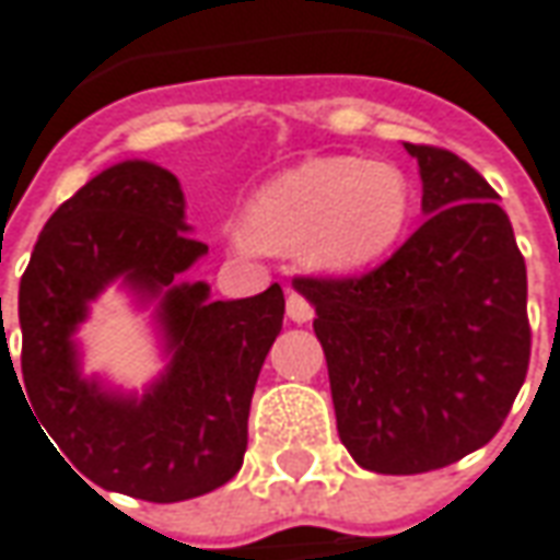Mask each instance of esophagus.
<instances>
[{
  "label": "esophagus",
  "mask_w": 560,
  "mask_h": 560,
  "mask_svg": "<svg viewBox=\"0 0 560 560\" xmlns=\"http://www.w3.org/2000/svg\"><path fill=\"white\" fill-rule=\"evenodd\" d=\"M287 317L292 324H307L314 317V307L302 292H289L287 295Z\"/></svg>",
  "instance_id": "1"
}]
</instances>
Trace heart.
Instances as JSON below:
<instances>
[{"label": "heart", "instance_id": "b5f03b06", "mask_svg": "<svg viewBox=\"0 0 560 560\" xmlns=\"http://www.w3.org/2000/svg\"><path fill=\"white\" fill-rule=\"evenodd\" d=\"M416 209L410 175L388 160L311 156L268 182L249 206L240 246L292 253L324 271H354L388 255Z\"/></svg>", "mask_w": 560, "mask_h": 560}]
</instances>
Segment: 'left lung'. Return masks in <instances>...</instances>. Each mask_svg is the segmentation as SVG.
I'll list each match as a JSON object with an SVG mask.
<instances>
[{"label":"left lung","mask_w":560,"mask_h":560,"mask_svg":"<svg viewBox=\"0 0 560 560\" xmlns=\"http://www.w3.org/2000/svg\"><path fill=\"white\" fill-rule=\"evenodd\" d=\"M425 224L360 277H295L314 305L336 425L354 463L419 475L505 422L530 363L527 268L497 190L463 156L404 144Z\"/></svg>","instance_id":"8db88e82"}]
</instances>
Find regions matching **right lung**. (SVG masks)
<instances>
[{
  "mask_svg": "<svg viewBox=\"0 0 560 560\" xmlns=\"http://www.w3.org/2000/svg\"><path fill=\"white\" fill-rule=\"evenodd\" d=\"M187 231L172 172L116 163L48 219L18 295L26 400L61 459L104 490L148 502L202 497L240 471L255 382L287 311L280 283L236 302H212L206 283H182L209 253ZM114 279L161 299L173 360L144 398L104 393L78 373L72 332Z\"/></svg>",
  "mask_w": 560,
  "mask_h": 560,
  "instance_id": "1",
  "label": "right lung"
}]
</instances>
